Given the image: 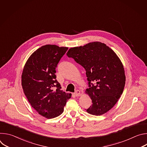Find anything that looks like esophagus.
<instances>
[{"mask_svg":"<svg viewBox=\"0 0 147 147\" xmlns=\"http://www.w3.org/2000/svg\"><path fill=\"white\" fill-rule=\"evenodd\" d=\"M81 93V91H80V90H76V91H75V92L74 93V95L75 96H79L80 95V94Z\"/></svg>","mask_w":147,"mask_h":147,"instance_id":"1","label":"esophagus"}]
</instances>
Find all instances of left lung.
Wrapping results in <instances>:
<instances>
[{
    "label": "left lung",
    "mask_w": 147,
    "mask_h": 147,
    "mask_svg": "<svg viewBox=\"0 0 147 147\" xmlns=\"http://www.w3.org/2000/svg\"><path fill=\"white\" fill-rule=\"evenodd\" d=\"M86 71L88 87L86 92L92 104L87 112L100 116L111 110L123 92L125 76L122 63L106 44L93 42L70 48L67 53Z\"/></svg>",
    "instance_id": "1"
}]
</instances>
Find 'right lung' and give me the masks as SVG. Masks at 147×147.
Segmentation results:
<instances>
[{"mask_svg": "<svg viewBox=\"0 0 147 147\" xmlns=\"http://www.w3.org/2000/svg\"><path fill=\"white\" fill-rule=\"evenodd\" d=\"M68 48L46 45L35 51L23 69L22 85L33 108L42 116L52 119L60 115L71 94L61 90L56 80V67Z\"/></svg>", "mask_w": 147, "mask_h": 147, "instance_id": "obj_1", "label": "right lung"}]
</instances>
